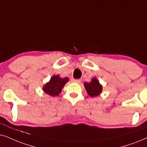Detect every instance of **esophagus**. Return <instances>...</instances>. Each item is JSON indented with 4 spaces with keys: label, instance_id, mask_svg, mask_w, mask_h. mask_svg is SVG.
I'll return each mask as SVG.
<instances>
[{
    "label": "esophagus",
    "instance_id": "34e87169",
    "mask_svg": "<svg viewBox=\"0 0 147 147\" xmlns=\"http://www.w3.org/2000/svg\"><path fill=\"white\" fill-rule=\"evenodd\" d=\"M71 81L72 83H79L81 82V81H80L79 79H72Z\"/></svg>",
    "mask_w": 147,
    "mask_h": 147
}]
</instances>
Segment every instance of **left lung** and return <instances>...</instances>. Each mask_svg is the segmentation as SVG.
Instances as JSON below:
<instances>
[{
  "mask_svg": "<svg viewBox=\"0 0 147 147\" xmlns=\"http://www.w3.org/2000/svg\"><path fill=\"white\" fill-rule=\"evenodd\" d=\"M85 90L89 96L92 98L99 96L102 92V85L100 84L99 81L96 77L92 78L90 82L84 83Z\"/></svg>",
  "mask_w": 147,
  "mask_h": 147,
  "instance_id": "1",
  "label": "left lung"
}]
</instances>
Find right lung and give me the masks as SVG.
Returning a JSON list of instances; mask_svg holds the SVG:
<instances>
[{
    "label": "right lung",
    "mask_w": 147,
    "mask_h": 147,
    "mask_svg": "<svg viewBox=\"0 0 147 147\" xmlns=\"http://www.w3.org/2000/svg\"><path fill=\"white\" fill-rule=\"evenodd\" d=\"M69 81L68 77L62 78L60 75H53L49 81L46 83L42 87V90L45 94L53 96H57L62 92V88Z\"/></svg>",
    "instance_id": "1"
}]
</instances>
